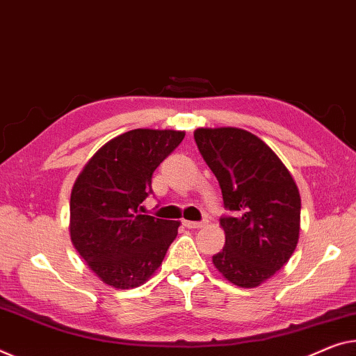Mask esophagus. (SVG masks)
<instances>
[{"mask_svg": "<svg viewBox=\"0 0 356 356\" xmlns=\"http://www.w3.org/2000/svg\"><path fill=\"white\" fill-rule=\"evenodd\" d=\"M205 224H207V222H204V221H202V222H197V221H186V220L183 221V226L188 227V229H199V227H204Z\"/></svg>", "mask_w": 356, "mask_h": 356, "instance_id": "obj_1", "label": "esophagus"}]
</instances>
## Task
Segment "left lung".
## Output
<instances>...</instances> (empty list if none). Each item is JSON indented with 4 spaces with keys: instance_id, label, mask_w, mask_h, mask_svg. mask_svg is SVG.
<instances>
[{
    "instance_id": "obj_1",
    "label": "left lung",
    "mask_w": 356,
    "mask_h": 356,
    "mask_svg": "<svg viewBox=\"0 0 356 356\" xmlns=\"http://www.w3.org/2000/svg\"><path fill=\"white\" fill-rule=\"evenodd\" d=\"M197 147L221 186L234 216L221 218L224 248L216 270L240 288H256L280 270L296 250L300 195L291 173L258 136L237 127H200Z\"/></svg>"
}]
</instances>
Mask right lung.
<instances>
[{
    "instance_id": "right-lung-1",
    "label": "right lung",
    "mask_w": 356,
    "mask_h": 356,
    "mask_svg": "<svg viewBox=\"0 0 356 356\" xmlns=\"http://www.w3.org/2000/svg\"><path fill=\"white\" fill-rule=\"evenodd\" d=\"M183 138V130H130L103 145L76 178L71 243L106 285H143L177 237L181 222L138 215V209L152 193V173Z\"/></svg>"
}]
</instances>
